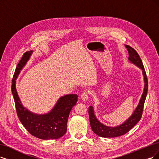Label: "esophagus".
<instances>
[{
  "label": "esophagus",
  "mask_w": 159,
  "mask_h": 159,
  "mask_svg": "<svg viewBox=\"0 0 159 159\" xmlns=\"http://www.w3.org/2000/svg\"><path fill=\"white\" fill-rule=\"evenodd\" d=\"M89 92H88V90H84L81 94L82 100L84 102L87 101L88 99H89Z\"/></svg>",
  "instance_id": "esophagus-1"
}]
</instances>
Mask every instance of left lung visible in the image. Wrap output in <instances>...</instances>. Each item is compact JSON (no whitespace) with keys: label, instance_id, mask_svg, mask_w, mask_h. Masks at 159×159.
Instances as JSON below:
<instances>
[{"label":"left lung","instance_id":"8db88e82","mask_svg":"<svg viewBox=\"0 0 159 159\" xmlns=\"http://www.w3.org/2000/svg\"><path fill=\"white\" fill-rule=\"evenodd\" d=\"M125 46L128 51V60L142 70V74L143 76V80L145 83L143 92L138 106L136 107V109L134 110L132 115L127 120L123 122L122 124L117 126L111 127L103 125L102 122H100L97 119L94 114L93 107L92 106H90L89 109V113L91 128L92 131L96 134L102 138H115L122 136V135L125 134L128 131H130L140 120L141 118H142L144 103L148 90V78H147L146 73L142 61L141 60L137 52L130 46L126 45Z\"/></svg>","mask_w":159,"mask_h":159}]
</instances>
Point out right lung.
I'll use <instances>...</instances> for the list:
<instances>
[{
    "mask_svg": "<svg viewBox=\"0 0 159 159\" xmlns=\"http://www.w3.org/2000/svg\"><path fill=\"white\" fill-rule=\"evenodd\" d=\"M33 52V50L27 51L23 55L16 67L11 81V92L17 115L23 126L33 136L42 139H59L67 132V123L70 111L77 102L78 96L67 94L61 96L53 109L46 114H35L23 107L16 90V80Z\"/></svg>",
    "mask_w": 159,
    "mask_h": 159,
    "instance_id": "obj_1",
    "label": "right lung"
}]
</instances>
